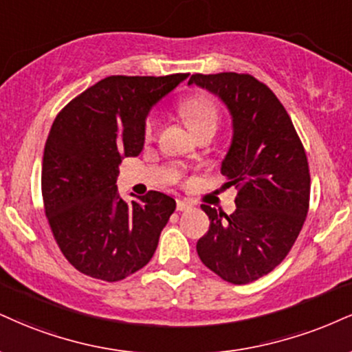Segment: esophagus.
<instances>
[{"label":"esophagus","mask_w":352,"mask_h":352,"mask_svg":"<svg viewBox=\"0 0 352 352\" xmlns=\"http://www.w3.org/2000/svg\"><path fill=\"white\" fill-rule=\"evenodd\" d=\"M192 208V205H190L188 201H185V200H177V210L179 211H187V210H190Z\"/></svg>","instance_id":"obj_1"}]
</instances>
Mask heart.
Returning <instances> with one entry per match:
<instances>
[{"instance_id":"heart-1","label":"heart","mask_w":352,"mask_h":352,"mask_svg":"<svg viewBox=\"0 0 352 352\" xmlns=\"http://www.w3.org/2000/svg\"><path fill=\"white\" fill-rule=\"evenodd\" d=\"M180 114L184 118L185 122L190 129L193 131V134L197 135L198 133L205 129H214L219 122V108L213 100L208 98L205 95H193L185 98L180 103ZM155 131V118L154 114L146 118L144 122V135L151 138Z\"/></svg>"}]
</instances>
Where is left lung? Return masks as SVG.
Wrapping results in <instances>:
<instances>
[{
    "label": "left lung",
    "mask_w": 352,
    "mask_h": 352,
    "mask_svg": "<svg viewBox=\"0 0 352 352\" xmlns=\"http://www.w3.org/2000/svg\"><path fill=\"white\" fill-rule=\"evenodd\" d=\"M232 118V141L221 164L234 185L236 211L201 205L210 230L198 239L203 264L223 280L243 285L264 277L290 252L310 205V168L289 113L267 85L249 74H195Z\"/></svg>",
    "instance_id": "8db88e82"
}]
</instances>
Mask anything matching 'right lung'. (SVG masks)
Instances as JSON below:
<instances>
[{"instance_id":"1","label":"right lung","mask_w":352,"mask_h":352,"mask_svg":"<svg viewBox=\"0 0 352 352\" xmlns=\"http://www.w3.org/2000/svg\"><path fill=\"white\" fill-rule=\"evenodd\" d=\"M187 77L113 75L55 118L42 159V198L58 248L82 274L118 282L154 256L175 200L152 190L126 203L118 167L142 151L151 108Z\"/></svg>"}]
</instances>
